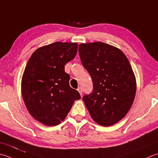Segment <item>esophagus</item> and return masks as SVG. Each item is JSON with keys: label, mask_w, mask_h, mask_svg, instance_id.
<instances>
[{"label": "esophagus", "mask_w": 158, "mask_h": 158, "mask_svg": "<svg viewBox=\"0 0 158 158\" xmlns=\"http://www.w3.org/2000/svg\"><path fill=\"white\" fill-rule=\"evenodd\" d=\"M77 90H78V92H79V94H80V95H82V88L81 87H79V88H78V89H77Z\"/></svg>", "instance_id": "obj_1"}]
</instances>
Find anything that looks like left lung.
<instances>
[{"label": "left lung", "mask_w": 158, "mask_h": 158, "mask_svg": "<svg viewBox=\"0 0 158 158\" xmlns=\"http://www.w3.org/2000/svg\"><path fill=\"white\" fill-rule=\"evenodd\" d=\"M79 53L93 83L92 92L83 97L89 114L101 126L116 124L130 110L136 92L128 59L118 48L101 42L80 44Z\"/></svg>", "instance_id": "obj_1"}]
</instances>
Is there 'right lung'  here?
I'll use <instances>...</instances> for the list:
<instances>
[{
	"instance_id": "add662e5",
	"label": "right lung",
	"mask_w": 158,
	"mask_h": 158,
	"mask_svg": "<svg viewBox=\"0 0 158 158\" xmlns=\"http://www.w3.org/2000/svg\"><path fill=\"white\" fill-rule=\"evenodd\" d=\"M77 43L57 42L42 46L28 61L22 78L24 104L34 118L46 126H55L66 118L74 102L81 98L69 85L64 70L75 58Z\"/></svg>"
}]
</instances>
